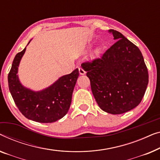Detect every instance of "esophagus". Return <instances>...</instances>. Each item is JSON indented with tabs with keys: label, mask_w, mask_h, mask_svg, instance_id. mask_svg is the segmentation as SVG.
<instances>
[{
	"label": "esophagus",
	"mask_w": 160,
	"mask_h": 160,
	"mask_svg": "<svg viewBox=\"0 0 160 160\" xmlns=\"http://www.w3.org/2000/svg\"><path fill=\"white\" fill-rule=\"evenodd\" d=\"M79 72H80V75H85V71L82 68V67H80V68H79Z\"/></svg>",
	"instance_id": "esophagus-1"
}]
</instances>
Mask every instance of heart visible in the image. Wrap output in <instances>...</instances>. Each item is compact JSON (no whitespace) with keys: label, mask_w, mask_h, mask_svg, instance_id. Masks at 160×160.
<instances>
[{"label":"heart","mask_w":160,"mask_h":160,"mask_svg":"<svg viewBox=\"0 0 160 160\" xmlns=\"http://www.w3.org/2000/svg\"><path fill=\"white\" fill-rule=\"evenodd\" d=\"M99 51V49H97V52H98Z\"/></svg>","instance_id":"b5f03b06"}]
</instances>
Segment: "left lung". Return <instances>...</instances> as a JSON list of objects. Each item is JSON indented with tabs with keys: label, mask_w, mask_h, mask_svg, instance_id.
<instances>
[{
	"label": "left lung",
	"mask_w": 160,
	"mask_h": 160,
	"mask_svg": "<svg viewBox=\"0 0 160 160\" xmlns=\"http://www.w3.org/2000/svg\"><path fill=\"white\" fill-rule=\"evenodd\" d=\"M117 41L100 58L81 67L90 79L94 98L103 111L120 114L136 107L148 82L141 51L122 33L110 30Z\"/></svg>",
	"instance_id": "left-lung-1"
}]
</instances>
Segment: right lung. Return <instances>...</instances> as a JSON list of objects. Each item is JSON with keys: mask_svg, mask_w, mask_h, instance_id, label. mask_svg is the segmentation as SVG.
<instances>
[{"mask_svg": "<svg viewBox=\"0 0 160 160\" xmlns=\"http://www.w3.org/2000/svg\"><path fill=\"white\" fill-rule=\"evenodd\" d=\"M26 48L16 55L8 75L9 91L20 112L28 119L41 123H51L68 112L72 96L79 76L76 69L60 78L48 88L34 92L22 86L17 76L18 66Z\"/></svg>", "mask_w": 160, "mask_h": 160, "instance_id": "1", "label": "right lung"}]
</instances>
